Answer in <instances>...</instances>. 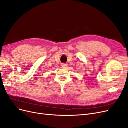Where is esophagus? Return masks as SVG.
<instances>
[{
    "label": "esophagus",
    "mask_w": 128,
    "mask_h": 128,
    "mask_svg": "<svg viewBox=\"0 0 128 128\" xmlns=\"http://www.w3.org/2000/svg\"><path fill=\"white\" fill-rule=\"evenodd\" d=\"M61 66H62V67H63V68H66L67 66V64H65L63 63V64H62Z\"/></svg>",
    "instance_id": "1"
}]
</instances>
